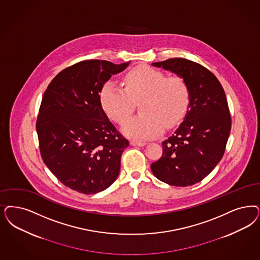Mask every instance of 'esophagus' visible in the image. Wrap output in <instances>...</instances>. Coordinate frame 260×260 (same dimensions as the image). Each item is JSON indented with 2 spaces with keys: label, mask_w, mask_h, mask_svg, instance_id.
<instances>
[{
  "label": "esophagus",
  "mask_w": 260,
  "mask_h": 260,
  "mask_svg": "<svg viewBox=\"0 0 260 260\" xmlns=\"http://www.w3.org/2000/svg\"><path fill=\"white\" fill-rule=\"evenodd\" d=\"M131 144L133 145V146H138V147H143L146 145V142H143V141H136V140H132L131 141Z\"/></svg>",
  "instance_id": "obj_1"
}]
</instances>
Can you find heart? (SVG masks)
I'll return each mask as SVG.
<instances>
[{
	"label": "heart",
	"instance_id": "1",
	"mask_svg": "<svg viewBox=\"0 0 260 260\" xmlns=\"http://www.w3.org/2000/svg\"><path fill=\"white\" fill-rule=\"evenodd\" d=\"M124 88L112 81L104 84L100 93L108 116L124 124L139 105L140 115L128 120L122 131L135 139H150L178 125L188 108L190 92L182 78L167 77L149 66H138L124 78Z\"/></svg>",
	"mask_w": 260,
	"mask_h": 260
}]
</instances>
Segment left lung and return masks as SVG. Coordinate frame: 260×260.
Masks as SVG:
<instances>
[{"mask_svg": "<svg viewBox=\"0 0 260 260\" xmlns=\"http://www.w3.org/2000/svg\"><path fill=\"white\" fill-rule=\"evenodd\" d=\"M152 65L186 81L190 99L183 122L162 142L161 157L152 162L151 169L157 179L170 185H193L205 179L224 155L232 127L224 88L213 73L185 58Z\"/></svg>", "mask_w": 260, "mask_h": 260, "instance_id": "left-lung-1", "label": "left lung"}]
</instances>
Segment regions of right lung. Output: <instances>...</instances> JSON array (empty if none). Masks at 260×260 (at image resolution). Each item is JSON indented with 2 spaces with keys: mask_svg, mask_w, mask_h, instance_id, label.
Masks as SVG:
<instances>
[{
  "mask_svg": "<svg viewBox=\"0 0 260 260\" xmlns=\"http://www.w3.org/2000/svg\"><path fill=\"white\" fill-rule=\"evenodd\" d=\"M128 64L83 60L59 72L44 92L36 120L41 157L61 183L82 194L108 188L119 175L128 141L108 120L100 93Z\"/></svg>",
  "mask_w": 260,
  "mask_h": 260,
  "instance_id": "add662e5",
  "label": "right lung"
}]
</instances>
